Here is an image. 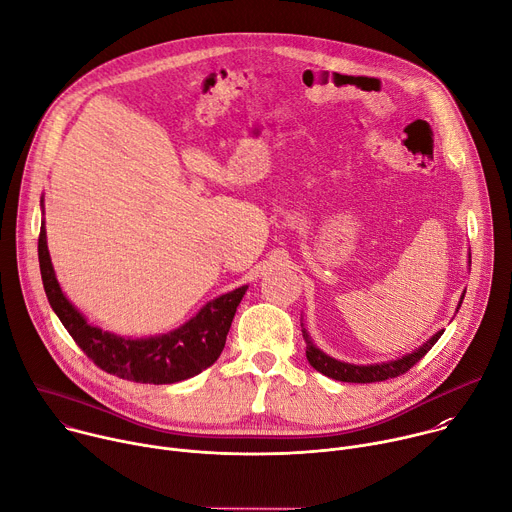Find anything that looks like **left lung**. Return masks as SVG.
<instances>
[{"label":"left lung","instance_id":"obj_1","mask_svg":"<svg viewBox=\"0 0 512 512\" xmlns=\"http://www.w3.org/2000/svg\"><path fill=\"white\" fill-rule=\"evenodd\" d=\"M470 263V261H468ZM466 294V291H464ZM462 300L464 296L460 298V304H458V310L462 306ZM304 326V324H302ZM302 334H304V340H306V356H308V362L312 364V367L334 379V381H342V383H377V381H387V379H393V377H399L403 373H407L415 362H419L429 350L431 346L440 340V336L444 334V330L435 332L427 342H423L419 348H415L413 352L401 356V358H395V360H387V362H375V364H350V362H342V360H336L332 356H328L326 352H322L310 338L308 330L302 328Z\"/></svg>","mask_w":512,"mask_h":512}]
</instances>
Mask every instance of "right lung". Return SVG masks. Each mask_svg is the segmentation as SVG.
Wrapping results in <instances>:
<instances>
[{"mask_svg": "<svg viewBox=\"0 0 512 512\" xmlns=\"http://www.w3.org/2000/svg\"><path fill=\"white\" fill-rule=\"evenodd\" d=\"M40 202L44 206V200ZM38 259L46 298L68 334L99 369L135 383L170 385L208 369L221 356L237 306L247 291V285H243L214 298L194 318L168 334L125 338L89 324L62 294L50 261L44 223L40 227Z\"/></svg>", "mask_w": 512, "mask_h": 512, "instance_id": "1", "label": "right lung"}]
</instances>
